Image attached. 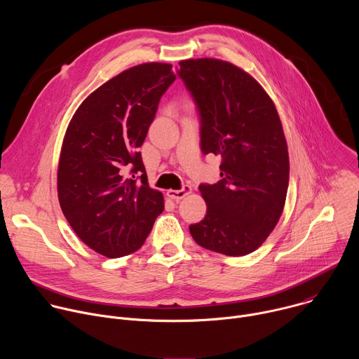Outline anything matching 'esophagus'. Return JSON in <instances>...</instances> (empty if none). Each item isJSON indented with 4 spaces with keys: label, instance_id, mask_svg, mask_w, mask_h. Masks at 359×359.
I'll list each match as a JSON object with an SVG mask.
<instances>
[{
    "label": "esophagus",
    "instance_id": "esophagus-1",
    "mask_svg": "<svg viewBox=\"0 0 359 359\" xmlns=\"http://www.w3.org/2000/svg\"><path fill=\"white\" fill-rule=\"evenodd\" d=\"M191 193V187L190 186H183L180 190H168V196L172 198V200H176V201H179V200H182L183 197H186L187 194H190Z\"/></svg>",
    "mask_w": 359,
    "mask_h": 359
}]
</instances>
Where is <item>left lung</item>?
Here are the masks:
<instances>
[{
  "instance_id": "8db88e82",
  "label": "left lung",
  "mask_w": 359,
  "mask_h": 359,
  "mask_svg": "<svg viewBox=\"0 0 359 359\" xmlns=\"http://www.w3.org/2000/svg\"><path fill=\"white\" fill-rule=\"evenodd\" d=\"M179 65L200 115L201 151L222 156V179L198 186L208 212L189 226L190 234L216 252L250 254L274 230L285 204L290 161L278 112L263 86L230 62Z\"/></svg>"
}]
</instances>
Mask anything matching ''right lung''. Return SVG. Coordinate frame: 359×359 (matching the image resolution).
Listing matches in <instances>:
<instances>
[{
	"mask_svg": "<svg viewBox=\"0 0 359 359\" xmlns=\"http://www.w3.org/2000/svg\"><path fill=\"white\" fill-rule=\"evenodd\" d=\"M170 64L129 68L93 90L72 116L58 165V198L76 236L118 259L140 248L163 194L150 189L139 147L175 82Z\"/></svg>",
	"mask_w": 359,
	"mask_h": 359,
	"instance_id": "obj_1",
	"label": "right lung"
}]
</instances>
